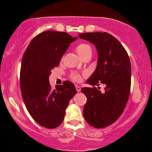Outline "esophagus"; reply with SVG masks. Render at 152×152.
<instances>
[{
    "instance_id": "esophagus-1",
    "label": "esophagus",
    "mask_w": 152,
    "mask_h": 152,
    "mask_svg": "<svg viewBox=\"0 0 152 152\" xmlns=\"http://www.w3.org/2000/svg\"><path fill=\"white\" fill-rule=\"evenodd\" d=\"M75 88H76V90L77 92H80V91H81V88L79 86H77V85H76Z\"/></svg>"
}]
</instances>
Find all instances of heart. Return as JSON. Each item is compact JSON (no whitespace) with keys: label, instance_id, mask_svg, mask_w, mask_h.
I'll return each instance as SVG.
<instances>
[{"label":"heart","instance_id":"heart-1","mask_svg":"<svg viewBox=\"0 0 152 152\" xmlns=\"http://www.w3.org/2000/svg\"><path fill=\"white\" fill-rule=\"evenodd\" d=\"M76 51L78 53V55L82 58H84L85 56L88 55L89 54L92 53L91 47L88 44L84 43L79 44L76 48ZM70 77L72 80L75 81L77 82H80L82 80V76L79 73H77V72H73V73L70 75Z\"/></svg>","mask_w":152,"mask_h":152}]
</instances>
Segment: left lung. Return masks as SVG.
Returning <instances> with one entry per match:
<instances>
[{
	"label": "left lung",
	"mask_w": 152,
	"mask_h": 152,
	"mask_svg": "<svg viewBox=\"0 0 152 152\" xmlns=\"http://www.w3.org/2000/svg\"><path fill=\"white\" fill-rule=\"evenodd\" d=\"M79 37L93 43L98 55L96 69L86 83L106 86L102 93L95 87L81 89L87 99L83 115L93 127H107L119 118L128 102L132 74L129 57L120 41L109 33H80Z\"/></svg>",
	"instance_id": "left-lung-1"
}]
</instances>
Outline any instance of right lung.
<instances>
[{"label": "right lung", "instance_id": "right-lung-1", "mask_svg": "<svg viewBox=\"0 0 152 152\" xmlns=\"http://www.w3.org/2000/svg\"><path fill=\"white\" fill-rule=\"evenodd\" d=\"M77 37L66 32L48 30L31 41L23 56L20 86L30 115L41 126L54 129L61 124L69 102L77 93L75 85L65 81L53 88L51 70L59 66L70 43Z\"/></svg>", "mask_w": 152, "mask_h": 152}]
</instances>
